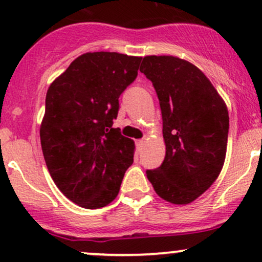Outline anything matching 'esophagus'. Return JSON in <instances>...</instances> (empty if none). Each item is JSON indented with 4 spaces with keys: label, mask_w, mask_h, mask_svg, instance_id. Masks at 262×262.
I'll return each mask as SVG.
<instances>
[{
    "label": "esophagus",
    "mask_w": 262,
    "mask_h": 262,
    "mask_svg": "<svg viewBox=\"0 0 262 262\" xmlns=\"http://www.w3.org/2000/svg\"><path fill=\"white\" fill-rule=\"evenodd\" d=\"M143 146H144V140H137V149L138 151H141L143 150Z\"/></svg>",
    "instance_id": "1"
}]
</instances>
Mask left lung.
Segmentation results:
<instances>
[{"label": "left lung", "mask_w": 262, "mask_h": 262, "mask_svg": "<svg viewBox=\"0 0 262 262\" xmlns=\"http://www.w3.org/2000/svg\"><path fill=\"white\" fill-rule=\"evenodd\" d=\"M140 71L160 102L166 154L146 176L159 197L172 204L197 200L218 179L229 130L227 104L196 65L172 55L144 56Z\"/></svg>", "instance_id": "left-lung-1"}]
</instances>
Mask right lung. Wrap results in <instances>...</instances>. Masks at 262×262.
I'll return each mask as SVG.
<instances>
[{
	"label": "right lung",
	"instance_id": "1",
	"mask_svg": "<svg viewBox=\"0 0 262 262\" xmlns=\"http://www.w3.org/2000/svg\"><path fill=\"white\" fill-rule=\"evenodd\" d=\"M140 61L114 52L85 53L48 89L40 124L45 164L64 196L82 208L112 202L133 164L134 141L112 125Z\"/></svg>",
	"mask_w": 262,
	"mask_h": 262
}]
</instances>
